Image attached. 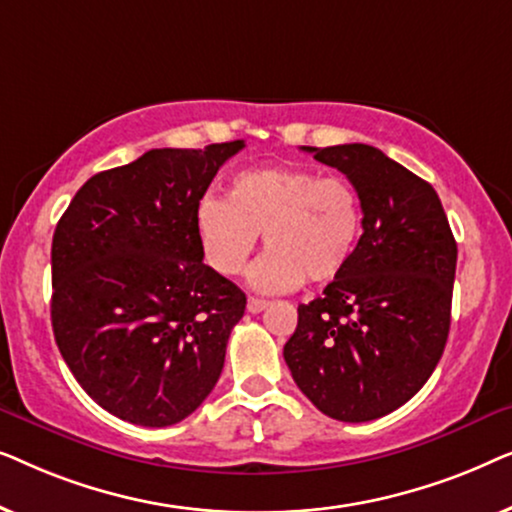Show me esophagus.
Here are the masks:
<instances>
[{
	"label": "esophagus",
	"instance_id": "1",
	"mask_svg": "<svg viewBox=\"0 0 512 512\" xmlns=\"http://www.w3.org/2000/svg\"><path fill=\"white\" fill-rule=\"evenodd\" d=\"M265 307H268V300H261V298H249V300H247V310H249L251 314L263 312Z\"/></svg>",
	"mask_w": 512,
	"mask_h": 512
}]
</instances>
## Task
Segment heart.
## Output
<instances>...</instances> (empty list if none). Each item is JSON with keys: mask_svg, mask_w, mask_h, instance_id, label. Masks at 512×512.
I'll return each mask as SVG.
<instances>
[{"mask_svg": "<svg viewBox=\"0 0 512 512\" xmlns=\"http://www.w3.org/2000/svg\"><path fill=\"white\" fill-rule=\"evenodd\" d=\"M202 256L219 275H240L258 233L268 249L251 284L284 293L300 284H331L352 263L363 233V205L345 177L307 167L270 165L235 174L228 198L207 193L195 207Z\"/></svg>", "mask_w": 512, "mask_h": 512, "instance_id": "heart-1", "label": "heart"}]
</instances>
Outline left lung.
<instances>
[{"label":"left lung","mask_w":512,"mask_h":512,"mask_svg":"<svg viewBox=\"0 0 512 512\" xmlns=\"http://www.w3.org/2000/svg\"><path fill=\"white\" fill-rule=\"evenodd\" d=\"M303 151L356 186L363 235L324 296L298 305L284 361L324 415L370 422L408 403L443 356L457 242L429 181L375 146Z\"/></svg>","instance_id":"8db88e82"}]
</instances>
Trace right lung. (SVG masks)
<instances>
[{
	"instance_id": "right-lung-1",
	"label": "right lung",
	"mask_w": 512,
	"mask_h": 512,
	"mask_svg": "<svg viewBox=\"0 0 512 512\" xmlns=\"http://www.w3.org/2000/svg\"><path fill=\"white\" fill-rule=\"evenodd\" d=\"M242 146L146 151L90 177L55 226V342L118 419L172 426L219 380L247 296L202 263L195 207Z\"/></svg>"
}]
</instances>
